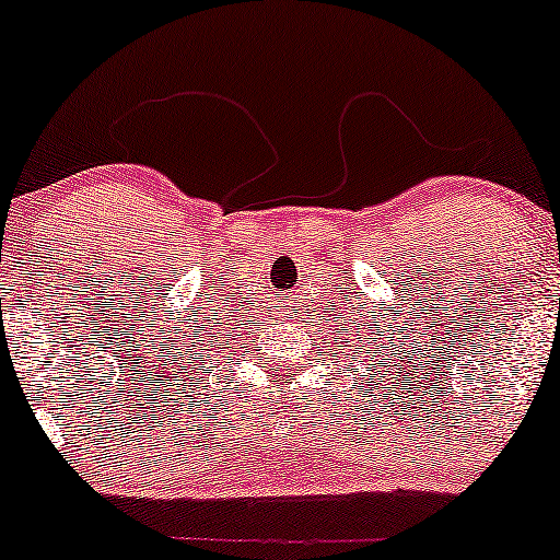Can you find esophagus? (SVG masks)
Listing matches in <instances>:
<instances>
[{"label":"esophagus","instance_id":"1","mask_svg":"<svg viewBox=\"0 0 560 560\" xmlns=\"http://www.w3.org/2000/svg\"><path fill=\"white\" fill-rule=\"evenodd\" d=\"M278 314L280 316H288V319H299V314H293V295H282L278 301Z\"/></svg>","mask_w":560,"mask_h":560}]
</instances>
